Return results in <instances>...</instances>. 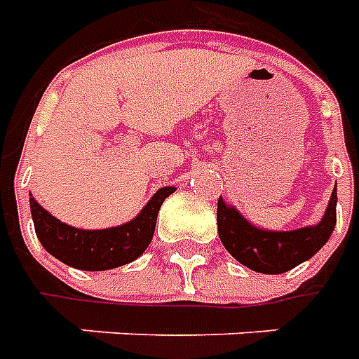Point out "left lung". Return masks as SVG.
I'll use <instances>...</instances> for the list:
<instances>
[{
	"label": "left lung",
	"mask_w": 359,
	"mask_h": 359,
	"mask_svg": "<svg viewBox=\"0 0 359 359\" xmlns=\"http://www.w3.org/2000/svg\"><path fill=\"white\" fill-rule=\"evenodd\" d=\"M337 225V190L331 194L325 215L317 225L296 231H267L252 225L234 205L219 198V238L226 252L248 269L278 275L308 262L323 248Z\"/></svg>",
	"instance_id": "left-lung-1"
}]
</instances>
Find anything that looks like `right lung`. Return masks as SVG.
<instances>
[{
    "label": "right lung",
    "instance_id": "1",
    "mask_svg": "<svg viewBox=\"0 0 359 359\" xmlns=\"http://www.w3.org/2000/svg\"><path fill=\"white\" fill-rule=\"evenodd\" d=\"M175 190V187L159 188L133 221L97 231H86L61 223L50 211L43 210L30 194V213L34 221L36 236L48 254L74 269H115L130 264L146 252L156 231L161 203Z\"/></svg>",
    "mask_w": 359,
    "mask_h": 359
}]
</instances>
